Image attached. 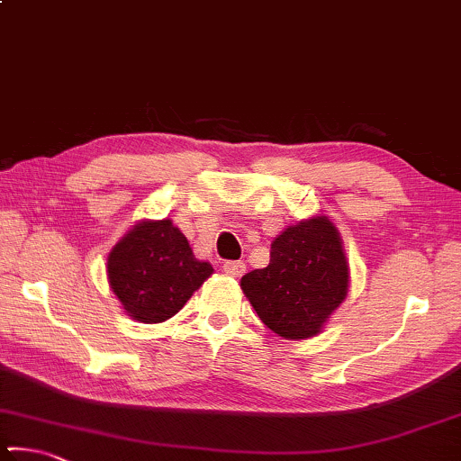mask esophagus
I'll use <instances>...</instances> for the list:
<instances>
[{
    "mask_svg": "<svg viewBox=\"0 0 461 461\" xmlns=\"http://www.w3.org/2000/svg\"><path fill=\"white\" fill-rule=\"evenodd\" d=\"M222 270L226 272L229 276H235L239 278L245 272V264L243 262H224L222 264Z\"/></svg>",
    "mask_w": 461,
    "mask_h": 461,
    "instance_id": "obj_1",
    "label": "esophagus"
}]
</instances>
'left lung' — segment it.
<instances>
[{
	"label": "left lung",
	"mask_w": 461,
	"mask_h": 461,
	"mask_svg": "<svg viewBox=\"0 0 461 461\" xmlns=\"http://www.w3.org/2000/svg\"><path fill=\"white\" fill-rule=\"evenodd\" d=\"M349 268L341 237L326 216L289 226L270 247V264L241 278L262 322L285 339L318 335L343 303Z\"/></svg>",
	"instance_id": "obj_1"
}]
</instances>
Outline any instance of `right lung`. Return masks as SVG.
Returning <instances> with one entry per match:
<instances>
[{
  "instance_id": "obj_1",
  "label": "right lung",
  "mask_w": 461,
  "mask_h": 461,
  "mask_svg": "<svg viewBox=\"0 0 461 461\" xmlns=\"http://www.w3.org/2000/svg\"><path fill=\"white\" fill-rule=\"evenodd\" d=\"M214 268L193 256L170 220H145L108 256V280L131 318L164 322L189 302Z\"/></svg>"
}]
</instances>
